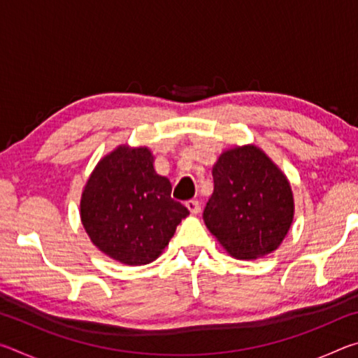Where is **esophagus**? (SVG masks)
I'll return each instance as SVG.
<instances>
[{
    "label": "esophagus",
    "mask_w": 358,
    "mask_h": 358,
    "mask_svg": "<svg viewBox=\"0 0 358 358\" xmlns=\"http://www.w3.org/2000/svg\"><path fill=\"white\" fill-rule=\"evenodd\" d=\"M186 208L189 210L191 215H197L199 211H201V203H199L197 201H187L186 202Z\"/></svg>",
    "instance_id": "obj_1"
}]
</instances>
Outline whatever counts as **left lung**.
<instances>
[{"mask_svg": "<svg viewBox=\"0 0 358 358\" xmlns=\"http://www.w3.org/2000/svg\"><path fill=\"white\" fill-rule=\"evenodd\" d=\"M211 173L215 189L203 221L224 250L240 260L278 250L295 211L294 194L281 169L251 143L222 151Z\"/></svg>", "mask_w": 358, "mask_h": 358, "instance_id": "obj_1", "label": "left lung"}]
</instances>
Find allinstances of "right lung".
Returning a JSON list of instances; mask_svg holds the SVG:
<instances>
[{
  "label": "right lung",
  "mask_w": 358,
  "mask_h": 358,
  "mask_svg": "<svg viewBox=\"0 0 358 358\" xmlns=\"http://www.w3.org/2000/svg\"><path fill=\"white\" fill-rule=\"evenodd\" d=\"M150 148L120 145L96 164L83 187L80 220L90 240L117 262L147 265L161 256L189 211L171 197Z\"/></svg>",
  "instance_id": "obj_1"
}]
</instances>
